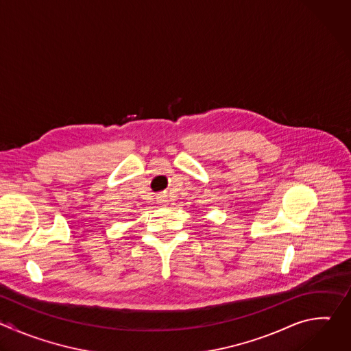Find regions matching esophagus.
I'll return each instance as SVG.
<instances>
[{"instance_id": "1", "label": "esophagus", "mask_w": 351, "mask_h": 351, "mask_svg": "<svg viewBox=\"0 0 351 351\" xmlns=\"http://www.w3.org/2000/svg\"><path fill=\"white\" fill-rule=\"evenodd\" d=\"M158 199H160V203H167V199L164 198V195H161V197H158Z\"/></svg>"}]
</instances>
